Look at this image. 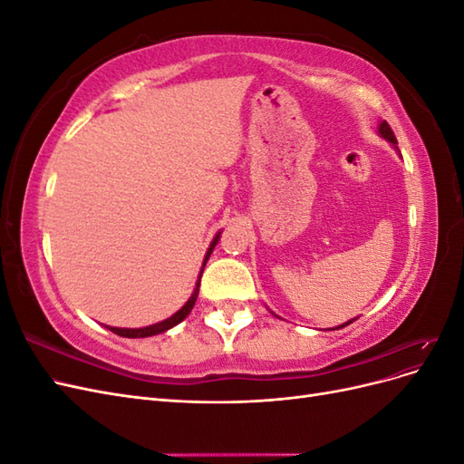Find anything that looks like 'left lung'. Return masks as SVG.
Segmentation results:
<instances>
[{
    "label": "left lung",
    "mask_w": 464,
    "mask_h": 464,
    "mask_svg": "<svg viewBox=\"0 0 464 464\" xmlns=\"http://www.w3.org/2000/svg\"><path fill=\"white\" fill-rule=\"evenodd\" d=\"M379 133H382V137H385L389 143H392V145H397V137H395V133H392V130H391V125L387 123V121H382V125H379ZM348 323H353V321H348ZM348 323H344V325H341V327H346Z\"/></svg>",
    "instance_id": "1"
}]
</instances>
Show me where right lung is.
Wrapping results in <instances>:
<instances>
[{
  "instance_id": "add662e5",
  "label": "right lung",
  "mask_w": 464,
  "mask_h": 464,
  "mask_svg": "<svg viewBox=\"0 0 464 464\" xmlns=\"http://www.w3.org/2000/svg\"><path fill=\"white\" fill-rule=\"evenodd\" d=\"M217 242H218V236L215 237L213 244H210V247H208V251H207L205 263H207V259H208V256H210V251H213V247L217 246ZM205 263H203V266H205ZM201 273H203V269H201ZM199 283H201V278L198 280V288L193 290V294H191V298L188 300V304H186L184 307H181L179 312H176L172 317H168V319L157 323V325H150V327H145V329H118V327H108V329H110L111 333L120 334V336H125V339H143V336H152V334H159V333L168 331L170 327L178 325L179 321H184V319L189 315V312L193 310L195 300H198V294H199Z\"/></svg>"
}]
</instances>
